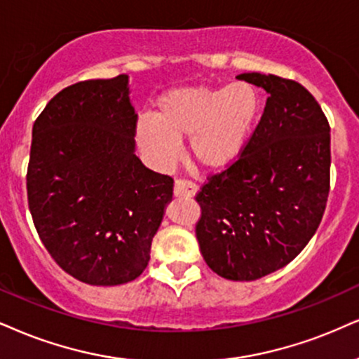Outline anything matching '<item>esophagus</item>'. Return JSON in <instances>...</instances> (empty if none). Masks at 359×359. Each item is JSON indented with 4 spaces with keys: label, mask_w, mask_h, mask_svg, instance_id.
<instances>
[{
    "label": "esophagus",
    "mask_w": 359,
    "mask_h": 359,
    "mask_svg": "<svg viewBox=\"0 0 359 359\" xmlns=\"http://www.w3.org/2000/svg\"><path fill=\"white\" fill-rule=\"evenodd\" d=\"M198 193V187L191 181L178 180L175 183V196L176 198H193Z\"/></svg>",
    "instance_id": "34e87169"
}]
</instances>
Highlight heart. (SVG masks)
Returning <instances> with one entry per match:
<instances>
[{
	"label": "heart",
	"instance_id": "heart-1",
	"mask_svg": "<svg viewBox=\"0 0 359 359\" xmlns=\"http://www.w3.org/2000/svg\"><path fill=\"white\" fill-rule=\"evenodd\" d=\"M259 95L253 85L183 86L163 93L151 119L136 123L141 151L158 166L168 168L188 140L189 158L201 170L223 171L240 159L259 116Z\"/></svg>",
	"mask_w": 359,
	"mask_h": 359
}]
</instances>
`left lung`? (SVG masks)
Listing matches in <instances>:
<instances>
[{"label": "left lung", "instance_id": "1", "mask_svg": "<svg viewBox=\"0 0 359 359\" xmlns=\"http://www.w3.org/2000/svg\"><path fill=\"white\" fill-rule=\"evenodd\" d=\"M263 88L266 106L234 165L196 194V238L221 278L253 281L286 266L320 226L330 193V125L299 83L243 73Z\"/></svg>", "mask_w": 359, "mask_h": 359}]
</instances>
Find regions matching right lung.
<instances>
[{
  "mask_svg": "<svg viewBox=\"0 0 359 359\" xmlns=\"http://www.w3.org/2000/svg\"><path fill=\"white\" fill-rule=\"evenodd\" d=\"M128 74L61 90L33 125L28 205L51 258L76 280L125 285L148 266L172 180L136 156Z\"/></svg>",
  "mask_w": 359,
  "mask_h": 359,
  "instance_id": "obj_1",
  "label": "right lung"
}]
</instances>
